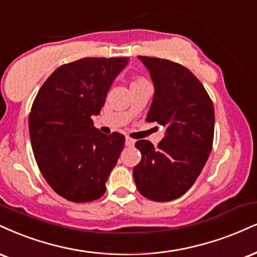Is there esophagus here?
<instances>
[{"mask_svg": "<svg viewBox=\"0 0 257 257\" xmlns=\"http://www.w3.org/2000/svg\"><path fill=\"white\" fill-rule=\"evenodd\" d=\"M134 144H135V140H133L132 138H129V137L125 138V146L132 147V146H134Z\"/></svg>", "mask_w": 257, "mask_h": 257, "instance_id": "1", "label": "esophagus"}]
</instances>
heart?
<instances>
[{"label": "heart", "mask_w": 257, "mask_h": 257, "mask_svg": "<svg viewBox=\"0 0 257 257\" xmlns=\"http://www.w3.org/2000/svg\"><path fill=\"white\" fill-rule=\"evenodd\" d=\"M145 82H147V81H146V79L141 78V76H137V78L133 79V81H132V86L141 85V83H145Z\"/></svg>", "instance_id": "b5f03b06"}]
</instances>
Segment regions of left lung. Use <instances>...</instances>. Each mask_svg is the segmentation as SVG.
Here are the masks:
<instances>
[{
	"label": "left lung",
	"instance_id": "obj_1",
	"mask_svg": "<svg viewBox=\"0 0 257 257\" xmlns=\"http://www.w3.org/2000/svg\"><path fill=\"white\" fill-rule=\"evenodd\" d=\"M151 74L154 95L146 120L166 129L158 146L139 140L140 163L133 169L142 196L152 201L178 199L202 171L214 138V106L199 79L182 64L139 56Z\"/></svg>",
	"mask_w": 257,
	"mask_h": 257
}]
</instances>
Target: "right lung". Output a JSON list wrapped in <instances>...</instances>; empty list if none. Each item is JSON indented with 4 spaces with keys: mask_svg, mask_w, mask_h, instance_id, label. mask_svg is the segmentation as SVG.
<instances>
[{
    "mask_svg": "<svg viewBox=\"0 0 257 257\" xmlns=\"http://www.w3.org/2000/svg\"><path fill=\"white\" fill-rule=\"evenodd\" d=\"M128 57H86L58 67L46 79L29 116L37 165L58 195L89 202L104 195L124 146V135L93 126L113 80Z\"/></svg>",
    "mask_w": 257,
    "mask_h": 257,
    "instance_id": "obj_1",
    "label": "right lung"
}]
</instances>
